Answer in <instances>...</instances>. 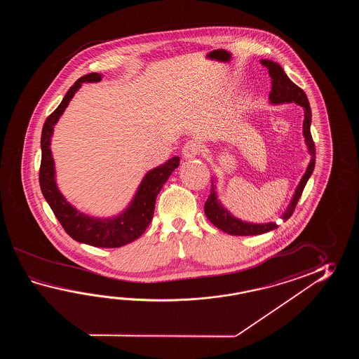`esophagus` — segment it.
Wrapping results in <instances>:
<instances>
[{"instance_id":"obj_1","label":"esophagus","mask_w":359,"mask_h":359,"mask_svg":"<svg viewBox=\"0 0 359 359\" xmlns=\"http://www.w3.org/2000/svg\"><path fill=\"white\" fill-rule=\"evenodd\" d=\"M201 153V145L198 141H189L182 147L183 156L186 159H195Z\"/></svg>"}]
</instances>
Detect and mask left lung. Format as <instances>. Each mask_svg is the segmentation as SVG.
Instances as JSON below:
<instances>
[{
  "label": "left lung",
  "mask_w": 359,
  "mask_h": 359,
  "mask_svg": "<svg viewBox=\"0 0 359 359\" xmlns=\"http://www.w3.org/2000/svg\"><path fill=\"white\" fill-rule=\"evenodd\" d=\"M260 64L268 69V73L272 78V91L269 92V102L273 105L280 104H290L295 102L297 105L304 109V122H303V136L305 138V145L308 147V154L311 155V161L306 167L304 176L302 177L295 194L291 198L290 204L286 208L283 214V219L287 221L290 218L294 209L298 204L299 198L302 196V192L304 190L305 184L308 182L309 177L312 176L314 164H316V147L311 135V123H312V111L309 107V101L305 95V92L298 87L294 82H291L290 78L286 76L281 65L278 62L272 60H260ZM204 212L206 218L213 223L217 229H222L223 232L232 235V236H254L262 235L269 231H273L278 226L275 222L268 223H252V222L241 221L232 215L218 198L217 194V178H212V190L209 198H206L204 204Z\"/></svg>",
  "instance_id": "8db88e82"
}]
</instances>
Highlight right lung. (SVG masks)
Instances as JSON below:
<instances>
[{"mask_svg":"<svg viewBox=\"0 0 359 359\" xmlns=\"http://www.w3.org/2000/svg\"><path fill=\"white\" fill-rule=\"evenodd\" d=\"M101 79L102 76L99 73L81 76L69 88L60 105L47 118L41 135L42 159L39 168V186L55 217L59 219L69 236L78 243L96 248H121L135 241L149 227L153 219L156 196L163 184L168 181L169 176L180 165V156H173L164 164L149 170L138 184L137 191L128 206L116 215L100 218L83 213L72 205L64 198L56 183L54 158L50 149L51 137L54 135L55 124L60 119L70 100L73 99L82 83H97Z\"/></svg>","mask_w":359,"mask_h":359,"instance_id":"right-lung-1","label":"right lung"}]
</instances>
